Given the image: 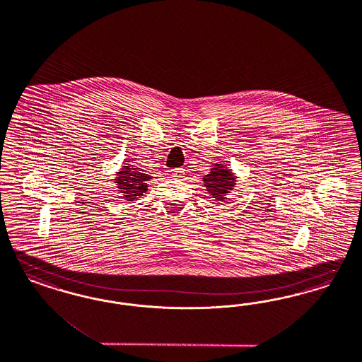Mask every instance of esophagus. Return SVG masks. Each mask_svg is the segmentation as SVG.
<instances>
[{"label":"esophagus","instance_id":"34e87169","mask_svg":"<svg viewBox=\"0 0 362 362\" xmlns=\"http://www.w3.org/2000/svg\"><path fill=\"white\" fill-rule=\"evenodd\" d=\"M171 175L174 176V177H182L183 175H185V170L183 168H175L171 171Z\"/></svg>","mask_w":362,"mask_h":362}]
</instances>
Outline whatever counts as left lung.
<instances>
[{
    "label": "left lung",
    "instance_id": "left-lung-1",
    "mask_svg": "<svg viewBox=\"0 0 362 362\" xmlns=\"http://www.w3.org/2000/svg\"><path fill=\"white\" fill-rule=\"evenodd\" d=\"M228 164L214 163L211 171L203 176V183L207 192L218 202L227 199L226 197L235 187L237 176L231 170L227 168Z\"/></svg>",
    "mask_w": 362,
    "mask_h": 362
}]
</instances>
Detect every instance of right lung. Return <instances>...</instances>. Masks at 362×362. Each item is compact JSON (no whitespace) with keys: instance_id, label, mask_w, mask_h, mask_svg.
<instances>
[{"instance_id":"add662e5","label":"right lung","mask_w":362,"mask_h":362,"mask_svg":"<svg viewBox=\"0 0 362 362\" xmlns=\"http://www.w3.org/2000/svg\"><path fill=\"white\" fill-rule=\"evenodd\" d=\"M150 179H152L151 175L143 174L135 165L125 163L120 171L116 173L113 182L116 183L117 191L123 195L122 199L129 203L139 199L148 189L147 182Z\"/></svg>"}]
</instances>
